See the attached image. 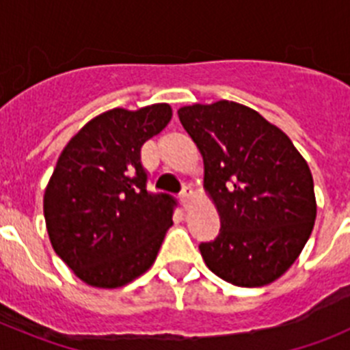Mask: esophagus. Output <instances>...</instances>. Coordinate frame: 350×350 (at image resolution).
I'll return each mask as SVG.
<instances>
[{"label":"esophagus","mask_w":350,"mask_h":350,"mask_svg":"<svg viewBox=\"0 0 350 350\" xmlns=\"http://www.w3.org/2000/svg\"><path fill=\"white\" fill-rule=\"evenodd\" d=\"M191 196H193V191H191V187L184 185V187H182V191H180V194H178V200H180V203H182V206H184V208L189 205Z\"/></svg>","instance_id":"esophagus-1"}]
</instances>
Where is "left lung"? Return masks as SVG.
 <instances>
[{
    "label": "left lung",
    "instance_id": "left-lung-1",
    "mask_svg": "<svg viewBox=\"0 0 350 350\" xmlns=\"http://www.w3.org/2000/svg\"><path fill=\"white\" fill-rule=\"evenodd\" d=\"M205 163V189L221 231L200 243L206 267L226 282L259 287L296 261L314 228V180L286 133L234 101L178 110Z\"/></svg>",
    "mask_w": 350,
    "mask_h": 350
}]
</instances>
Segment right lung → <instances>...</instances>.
Masks as SVG:
<instances>
[{
    "label": "right lung",
    "instance_id": "obj_1",
    "mask_svg": "<svg viewBox=\"0 0 350 350\" xmlns=\"http://www.w3.org/2000/svg\"><path fill=\"white\" fill-rule=\"evenodd\" d=\"M172 119L166 103L94 117L63 148L43 196L55 254L89 286L113 289L152 267L177 200L147 189L142 145Z\"/></svg>",
    "mask_w": 350,
    "mask_h": 350
}]
</instances>
